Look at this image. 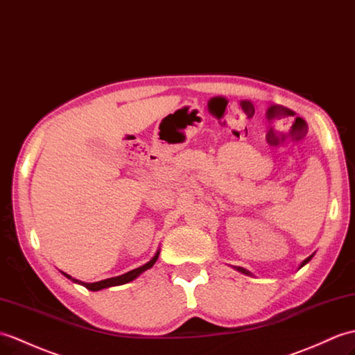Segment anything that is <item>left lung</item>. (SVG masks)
<instances>
[{
	"instance_id": "8db88e82",
	"label": "left lung",
	"mask_w": 355,
	"mask_h": 355,
	"mask_svg": "<svg viewBox=\"0 0 355 355\" xmlns=\"http://www.w3.org/2000/svg\"><path fill=\"white\" fill-rule=\"evenodd\" d=\"M311 257H313V254H311V255H310V257H307V259H306V260H304V261H302V263H301V266H300V268H302V266H304V265H307V263H309V261H310V260H311ZM236 269H237V270H239V272H242V274H245V275H251V272H248V270H246V269H243V268H239V266H237V268H236Z\"/></svg>"
}]
</instances>
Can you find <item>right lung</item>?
<instances>
[{
  "instance_id": "1",
  "label": "right lung",
  "mask_w": 355,
  "mask_h": 355,
  "mask_svg": "<svg viewBox=\"0 0 355 355\" xmlns=\"http://www.w3.org/2000/svg\"><path fill=\"white\" fill-rule=\"evenodd\" d=\"M159 254H160V250H157V252L154 254V257H153L150 261H148V263H145L144 266L136 268V269L127 272V274H122V275H119V277L101 279V282H96V283H83V282H80V279H76V278H72L71 275L64 274V272H62V274H63L66 278H69L71 282L78 283V284H81V286H85L86 289H89V291L96 292V291H101V289H107V287H112V286H121V284H125V283L133 282V279L137 278L140 274H142V272H145L146 269H150V268L154 266V263L157 261V259H159Z\"/></svg>"
}]
</instances>
